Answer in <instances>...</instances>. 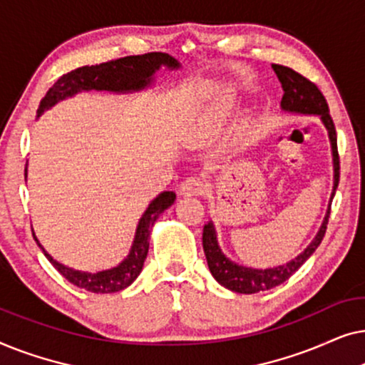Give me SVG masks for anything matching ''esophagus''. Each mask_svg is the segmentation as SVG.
<instances>
[{"label":"esophagus","instance_id":"34e87169","mask_svg":"<svg viewBox=\"0 0 365 365\" xmlns=\"http://www.w3.org/2000/svg\"><path fill=\"white\" fill-rule=\"evenodd\" d=\"M206 189V184H204L199 178H187L186 181L181 182L179 186V194L181 196H201Z\"/></svg>","mask_w":365,"mask_h":365}]
</instances>
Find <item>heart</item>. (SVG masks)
Listing matches in <instances>:
<instances>
[{
  "instance_id": "heart-1",
  "label": "heart",
  "mask_w": 365,
  "mask_h": 365,
  "mask_svg": "<svg viewBox=\"0 0 365 365\" xmlns=\"http://www.w3.org/2000/svg\"><path fill=\"white\" fill-rule=\"evenodd\" d=\"M232 108H234L232 98L224 96L221 99H217V101L214 103L207 111V116H206L207 128L209 129H222L227 124L229 119H231Z\"/></svg>"
}]
</instances>
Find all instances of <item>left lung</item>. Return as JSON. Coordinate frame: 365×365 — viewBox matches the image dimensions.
Returning a JSON list of instances; mask_svg holds the SVG:
<instances>
[{
    "label": "left lung",
    "mask_w": 365,
    "mask_h": 365,
    "mask_svg": "<svg viewBox=\"0 0 365 365\" xmlns=\"http://www.w3.org/2000/svg\"><path fill=\"white\" fill-rule=\"evenodd\" d=\"M274 73L277 74L279 81L282 84V101L281 108L286 113H296V114H309V116H319L324 126L327 129L329 141H331V151H332V164H334V186L331 192V201H329V207L324 221L319 227L316 237L312 239L311 244L299 254L297 257L291 259L286 264L276 267L267 269H256L241 266V264L234 262L229 259L226 254L222 252L221 246L217 242V234L214 222L209 221L202 229V247L204 254H206L209 271H211L212 277L224 286L229 291L239 292V294H256L261 291H267L279 286V284L286 282L309 257L312 256L314 251L322 242L324 234L327 229L329 214H331V202L336 194V189L339 186V154H337V134L336 126L329 114V106L326 98L319 91L316 84L304 78L302 74L294 71V69L287 66H281V64H272Z\"/></svg>",
    "instance_id": "8db88e82"
}]
</instances>
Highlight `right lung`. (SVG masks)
Returning <instances> with one entry per match:
<instances>
[{
	"label": "right lung",
	"instance_id": "1",
	"mask_svg": "<svg viewBox=\"0 0 365 365\" xmlns=\"http://www.w3.org/2000/svg\"><path fill=\"white\" fill-rule=\"evenodd\" d=\"M168 69H179L181 63L176 58L169 56L166 53H148L139 54V56H126L114 59V61L101 63L96 66H83L74 69L71 73L63 74L56 83L49 88L46 96L41 99L38 108V118L44 111L51 109L54 104L63 101L66 98H73L74 94L83 91H109V93H136L143 91L151 86L154 83V74L161 68ZM28 166V164H26ZM28 176V168L24 169V178ZM176 201V194L173 191H164L154 197L149 204L146 211L139 219L136 234H134L133 246L129 249V254L118 264L116 267L106 269V271L99 272H84L76 271V269L64 266L58 262L56 259L48 254L46 249L41 246L38 237H33L39 249L48 257V261L58 269L64 279L74 286L86 289L94 294H111L119 292L123 289L136 281L139 272L143 271L144 261H146L149 251V237H151V229L156 222V219L171 207Z\"/></svg>",
	"mask_w": 365,
	"mask_h": 365
}]
</instances>
